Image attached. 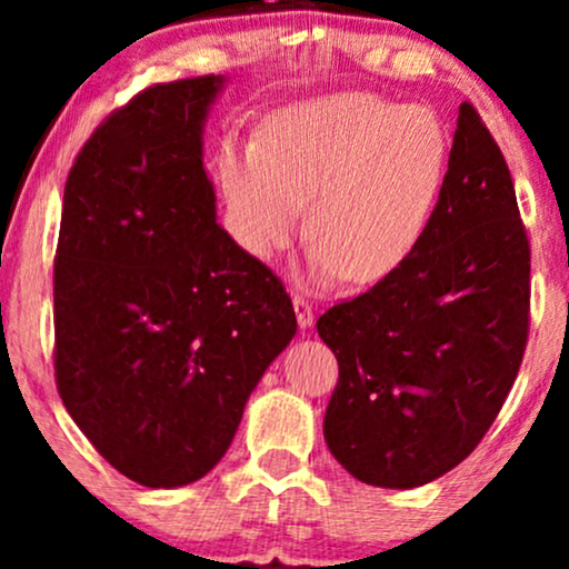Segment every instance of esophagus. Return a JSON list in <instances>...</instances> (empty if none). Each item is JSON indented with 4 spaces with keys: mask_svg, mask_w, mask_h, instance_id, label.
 <instances>
[{
    "mask_svg": "<svg viewBox=\"0 0 569 569\" xmlns=\"http://www.w3.org/2000/svg\"><path fill=\"white\" fill-rule=\"evenodd\" d=\"M293 312H297V321L302 329L312 323V318H316V310H312V302L305 297V293H293Z\"/></svg>",
    "mask_w": 569,
    "mask_h": 569,
    "instance_id": "obj_1",
    "label": "esophagus"
}]
</instances>
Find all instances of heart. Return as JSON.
<instances>
[{"label":"heart","instance_id":"heart-1","mask_svg":"<svg viewBox=\"0 0 569 569\" xmlns=\"http://www.w3.org/2000/svg\"><path fill=\"white\" fill-rule=\"evenodd\" d=\"M447 130L430 109L345 93L280 109L262 143H224L219 158L230 230L267 262L307 234L326 280L377 283L426 234L447 176Z\"/></svg>","mask_w":569,"mask_h":569}]
</instances>
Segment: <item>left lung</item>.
Listing matches in <instances>:
<instances>
[{
	"label": "left lung",
	"instance_id": "8db88e82",
	"mask_svg": "<svg viewBox=\"0 0 569 569\" xmlns=\"http://www.w3.org/2000/svg\"><path fill=\"white\" fill-rule=\"evenodd\" d=\"M339 363L323 436L375 487L439 479L485 439L530 335V238L473 103L462 101L436 211L411 257L318 318Z\"/></svg>",
	"mask_w": 569,
	"mask_h": 569
}]
</instances>
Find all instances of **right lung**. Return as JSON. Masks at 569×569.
<instances>
[{
    "label": "right lung",
    "mask_w": 569,
    "mask_h": 569,
    "mask_svg": "<svg viewBox=\"0 0 569 569\" xmlns=\"http://www.w3.org/2000/svg\"><path fill=\"white\" fill-rule=\"evenodd\" d=\"M219 88L217 74L143 88L90 133L63 187L58 393L98 455L152 489L217 466L297 335L280 278L217 224L202 120Z\"/></svg>",
    "instance_id": "1"
}]
</instances>
